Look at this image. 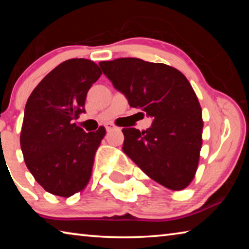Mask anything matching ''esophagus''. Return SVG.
Masks as SVG:
<instances>
[{
	"mask_svg": "<svg viewBox=\"0 0 249 249\" xmlns=\"http://www.w3.org/2000/svg\"><path fill=\"white\" fill-rule=\"evenodd\" d=\"M105 129H107V132H109V130L117 129V127H116V126L113 125V124H109V123H107V124H105Z\"/></svg>",
	"mask_w": 249,
	"mask_h": 249,
	"instance_id": "34e87169",
	"label": "esophagus"
}]
</instances>
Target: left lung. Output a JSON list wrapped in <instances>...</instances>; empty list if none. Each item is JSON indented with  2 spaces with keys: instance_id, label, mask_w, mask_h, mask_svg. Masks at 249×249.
Returning <instances> with one entry per match:
<instances>
[{
  "instance_id": "1",
  "label": "left lung",
  "mask_w": 249,
  "mask_h": 249,
  "mask_svg": "<svg viewBox=\"0 0 249 249\" xmlns=\"http://www.w3.org/2000/svg\"><path fill=\"white\" fill-rule=\"evenodd\" d=\"M99 66L132 107L153 117L146 130L123 128V151L156 182L182 190L195 178L202 147V109L188 79L176 68L138 58Z\"/></svg>"
}]
</instances>
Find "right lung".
Masks as SVG:
<instances>
[{"instance_id":"right-lung-1","label":"right lung","mask_w":249,"mask_h":249,"mask_svg":"<svg viewBox=\"0 0 249 249\" xmlns=\"http://www.w3.org/2000/svg\"><path fill=\"white\" fill-rule=\"evenodd\" d=\"M101 74L93 61L69 59L50 71L27 100L20 148L28 170L52 195L69 197L89 182L105 128L86 133L73 121L86 112L88 91Z\"/></svg>"}]
</instances>
